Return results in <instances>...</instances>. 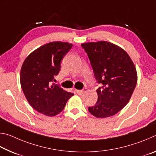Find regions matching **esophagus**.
I'll list each match as a JSON object with an SVG mask.
<instances>
[{
  "label": "esophagus",
  "instance_id": "obj_1",
  "mask_svg": "<svg viewBox=\"0 0 156 156\" xmlns=\"http://www.w3.org/2000/svg\"><path fill=\"white\" fill-rule=\"evenodd\" d=\"M76 93H77L78 95H82V94H83L84 91H83V90H78V89H76Z\"/></svg>",
  "mask_w": 156,
  "mask_h": 156
}]
</instances>
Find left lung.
Masks as SVG:
<instances>
[{
	"label": "left lung",
	"instance_id": "1",
	"mask_svg": "<svg viewBox=\"0 0 156 156\" xmlns=\"http://www.w3.org/2000/svg\"><path fill=\"white\" fill-rule=\"evenodd\" d=\"M90 60L94 76L102 86L89 112L98 118L110 117L128 103L138 81L135 65L120 47L107 41L81 44Z\"/></svg>",
	"mask_w": 156,
	"mask_h": 156
}]
</instances>
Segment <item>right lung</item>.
I'll list each match as a JSON object with an SVG mask.
<instances>
[{
	"label": "right lung",
	"instance_id": "right-lung-1",
	"mask_svg": "<svg viewBox=\"0 0 156 156\" xmlns=\"http://www.w3.org/2000/svg\"><path fill=\"white\" fill-rule=\"evenodd\" d=\"M72 43L56 41L43 44L26 58L20 70V85L34 109L53 117L64 109L73 94L52 83L60 70V62Z\"/></svg>",
	"mask_w": 156,
	"mask_h": 156
}]
</instances>
